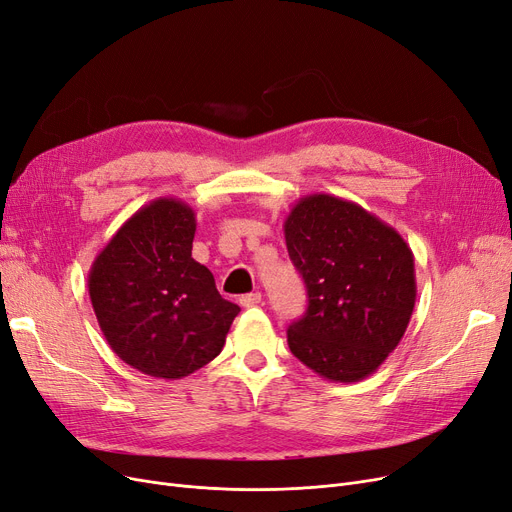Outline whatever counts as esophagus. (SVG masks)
<instances>
[{
	"label": "esophagus",
	"mask_w": 512,
	"mask_h": 512,
	"mask_svg": "<svg viewBox=\"0 0 512 512\" xmlns=\"http://www.w3.org/2000/svg\"><path fill=\"white\" fill-rule=\"evenodd\" d=\"M259 303H261V293L259 291L240 297V305L242 307H253V305H259Z\"/></svg>",
	"instance_id": "34e87169"
}]
</instances>
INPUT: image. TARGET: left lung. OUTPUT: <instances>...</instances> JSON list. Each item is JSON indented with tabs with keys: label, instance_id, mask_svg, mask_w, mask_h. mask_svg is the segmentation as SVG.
Here are the masks:
<instances>
[{
	"label": "left lung",
	"instance_id": "8db88e82",
	"mask_svg": "<svg viewBox=\"0 0 512 512\" xmlns=\"http://www.w3.org/2000/svg\"><path fill=\"white\" fill-rule=\"evenodd\" d=\"M286 249L307 288L288 347L326 381L358 383L402 341L416 301L414 255L399 232L332 194L299 198Z\"/></svg>",
	"mask_w": 512,
	"mask_h": 512
}]
</instances>
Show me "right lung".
<instances>
[{"mask_svg":"<svg viewBox=\"0 0 512 512\" xmlns=\"http://www.w3.org/2000/svg\"><path fill=\"white\" fill-rule=\"evenodd\" d=\"M194 232L190 205L157 198L125 221L87 274L110 349L154 379H184L217 358L240 311L192 259Z\"/></svg>","mask_w":512,"mask_h":512,"instance_id":"1","label":"right lung"}]
</instances>
